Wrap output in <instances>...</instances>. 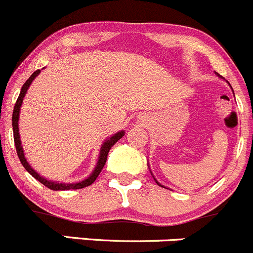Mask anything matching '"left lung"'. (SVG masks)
<instances>
[{"label": "left lung", "instance_id": "1", "mask_svg": "<svg viewBox=\"0 0 253 253\" xmlns=\"http://www.w3.org/2000/svg\"><path fill=\"white\" fill-rule=\"evenodd\" d=\"M156 183H157V184H159V186H161V184H160V183H159V182H157V181H156ZM161 187H162V186H161Z\"/></svg>", "mask_w": 253, "mask_h": 253}]
</instances>
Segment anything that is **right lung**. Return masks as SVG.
Wrapping results in <instances>:
<instances>
[{
	"instance_id": "right-lung-1",
	"label": "right lung",
	"mask_w": 253,
	"mask_h": 253,
	"mask_svg": "<svg viewBox=\"0 0 253 253\" xmlns=\"http://www.w3.org/2000/svg\"><path fill=\"white\" fill-rule=\"evenodd\" d=\"M39 72H41V70H37V71L33 72V74H32V76L29 77L26 82H24L23 87H22V89H21V93H19V96H18V99H17L16 104H14L13 116H12V126H13V137H14V145H16L17 155H18L19 160H21V162H22V165H23L24 169H26L27 171H28L29 173L34 177V178L38 179L42 184H44L45 187H47V188L51 189V191H69V189H80V188H84V187L91 186V184L96 181V178L98 177V174L101 173L102 169H103L104 165H106L107 156H108L109 150L112 149V146H113V145L116 144L119 139H122V137L124 136V131L117 132V134H114L113 136L109 137L108 140H106V141H104V144L102 145L101 154H99V159H98V162H97L96 169H94V171L92 172V174L87 179H84V181H81V182H77V183L65 184V183H56V182H50V181H47V179L42 178V176H39V174L37 173V172L34 171L31 166H29V164L27 162L26 157H24L23 149H22V146H21V139H19V129H18L19 109H21L22 102H23L24 96H26L27 89L29 88V84H31L32 81H33V80L38 76Z\"/></svg>"
}]
</instances>
